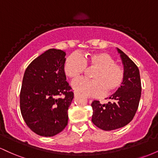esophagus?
<instances>
[{
	"label": "esophagus",
	"mask_w": 158,
	"mask_h": 158,
	"mask_svg": "<svg viewBox=\"0 0 158 158\" xmlns=\"http://www.w3.org/2000/svg\"><path fill=\"white\" fill-rule=\"evenodd\" d=\"M78 96H79V94H78L77 92H74V97H77Z\"/></svg>",
	"instance_id": "obj_1"
}]
</instances>
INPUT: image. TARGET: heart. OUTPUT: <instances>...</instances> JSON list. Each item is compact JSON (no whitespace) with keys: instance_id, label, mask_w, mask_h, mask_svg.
Segmentation results:
<instances>
[{"instance_id":"1","label":"heart","mask_w":158,"mask_h":158,"mask_svg":"<svg viewBox=\"0 0 158 158\" xmlns=\"http://www.w3.org/2000/svg\"><path fill=\"white\" fill-rule=\"evenodd\" d=\"M87 66L96 68L91 75L93 79L78 78L71 83L73 89L79 94L99 97L105 91L114 93L122 85L124 70L107 52H92L84 58L77 52L70 54L65 60L64 70L68 77L76 78L84 73Z\"/></svg>"}]
</instances>
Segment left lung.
Segmentation results:
<instances>
[{
  "label": "left lung",
  "instance_id": "1",
  "mask_svg": "<svg viewBox=\"0 0 158 158\" xmlns=\"http://www.w3.org/2000/svg\"><path fill=\"white\" fill-rule=\"evenodd\" d=\"M120 56L123 68L124 80L120 88L109 97L112 102L100 104L94 100L92 122L105 131H111L126 126L133 119L141 97V81L139 71L134 61L117 48Z\"/></svg>",
  "mask_w": 158,
  "mask_h": 158
}]
</instances>
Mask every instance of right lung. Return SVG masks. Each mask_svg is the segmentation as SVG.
<instances>
[{"mask_svg":"<svg viewBox=\"0 0 158 158\" xmlns=\"http://www.w3.org/2000/svg\"><path fill=\"white\" fill-rule=\"evenodd\" d=\"M66 53L49 49L29 64L23 75L20 108L27 126L35 134L52 137L68 125V110L73 99L66 81ZM64 95V98L59 95Z\"/></svg>","mask_w":158,"mask_h":158,"instance_id":"right-lung-1","label":"right lung"}]
</instances>
